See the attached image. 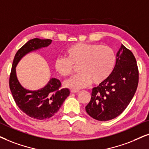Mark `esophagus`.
I'll use <instances>...</instances> for the list:
<instances>
[{
    "instance_id": "obj_1",
    "label": "esophagus",
    "mask_w": 149,
    "mask_h": 149,
    "mask_svg": "<svg viewBox=\"0 0 149 149\" xmlns=\"http://www.w3.org/2000/svg\"><path fill=\"white\" fill-rule=\"evenodd\" d=\"M71 93H78V92H80V91H79V90L71 89Z\"/></svg>"
}]
</instances>
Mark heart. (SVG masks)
Masks as SVG:
<instances>
[{
  "label": "heart",
  "instance_id": "obj_1",
  "mask_svg": "<svg viewBox=\"0 0 149 149\" xmlns=\"http://www.w3.org/2000/svg\"><path fill=\"white\" fill-rule=\"evenodd\" d=\"M66 58L59 57L55 61L56 71L61 76H69L78 67L79 74L65 82V86L80 89L89 85L102 83L109 78L114 70L116 56L114 50L109 46L94 43L78 42L65 51Z\"/></svg>",
  "mask_w": 149,
  "mask_h": 149
}]
</instances>
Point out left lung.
Wrapping results in <instances>:
<instances>
[{
    "mask_svg": "<svg viewBox=\"0 0 149 149\" xmlns=\"http://www.w3.org/2000/svg\"><path fill=\"white\" fill-rule=\"evenodd\" d=\"M139 71L133 53L123 45L117 53L114 70L109 78L92 90L86 111L93 119L107 121L122 113L136 91Z\"/></svg>",
    "mask_w": 149,
    "mask_h": 149,
    "instance_id": "left-lung-1",
    "label": "left lung"
}]
</instances>
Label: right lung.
<instances>
[{
  "label": "right lung",
  "instance_id": "right-lung-1",
  "mask_svg": "<svg viewBox=\"0 0 149 149\" xmlns=\"http://www.w3.org/2000/svg\"><path fill=\"white\" fill-rule=\"evenodd\" d=\"M52 42L50 39L40 38L28 41L15 55L9 77V88L17 106L28 116L36 120L47 119L55 115L70 91L68 88H61V81L56 78H51L47 85L37 91L26 89L17 78L16 67L28 53L48 47Z\"/></svg>",
  "mask_w": 149,
  "mask_h": 149
}]
</instances>
